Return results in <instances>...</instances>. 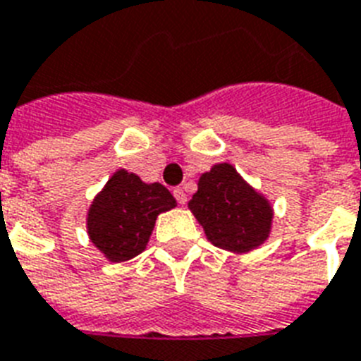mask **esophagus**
<instances>
[{
  "instance_id": "esophagus-1",
  "label": "esophagus",
  "mask_w": 361,
  "mask_h": 361,
  "mask_svg": "<svg viewBox=\"0 0 361 361\" xmlns=\"http://www.w3.org/2000/svg\"><path fill=\"white\" fill-rule=\"evenodd\" d=\"M173 195H175V200H177L180 205H184V203H186V200H188V197H186V192H184V188H180V186L173 190Z\"/></svg>"
}]
</instances>
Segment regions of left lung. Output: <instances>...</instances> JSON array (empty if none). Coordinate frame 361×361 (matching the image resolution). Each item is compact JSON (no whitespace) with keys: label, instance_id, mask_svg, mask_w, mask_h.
Here are the masks:
<instances>
[{"label":"left lung","instance_id":"1","mask_svg":"<svg viewBox=\"0 0 361 361\" xmlns=\"http://www.w3.org/2000/svg\"><path fill=\"white\" fill-rule=\"evenodd\" d=\"M207 239L230 252H248L269 237L273 209L230 164L203 173L188 203Z\"/></svg>","mask_w":361,"mask_h":361}]
</instances>
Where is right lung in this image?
<instances>
[{
	"mask_svg": "<svg viewBox=\"0 0 361 361\" xmlns=\"http://www.w3.org/2000/svg\"><path fill=\"white\" fill-rule=\"evenodd\" d=\"M175 205L164 184H147L135 173L118 169L92 201L86 219L90 241L111 262L135 258L147 247L158 214Z\"/></svg>",
	"mask_w": 361,
	"mask_h": 361,
	"instance_id": "1",
	"label": "right lung"
}]
</instances>
